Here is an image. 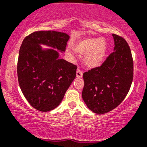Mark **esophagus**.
Masks as SVG:
<instances>
[{
    "instance_id": "34e87169",
    "label": "esophagus",
    "mask_w": 147,
    "mask_h": 147,
    "mask_svg": "<svg viewBox=\"0 0 147 147\" xmlns=\"http://www.w3.org/2000/svg\"><path fill=\"white\" fill-rule=\"evenodd\" d=\"M82 76V71L80 70V69H77L76 71V77L77 78H81Z\"/></svg>"
}]
</instances>
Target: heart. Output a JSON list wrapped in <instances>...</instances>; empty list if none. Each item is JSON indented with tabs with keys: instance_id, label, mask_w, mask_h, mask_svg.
<instances>
[{
	"instance_id": "1",
	"label": "heart",
	"mask_w": 147,
	"mask_h": 147,
	"mask_svg": "<svg viewBox=\"0 0 147 147\" xmlns=\"http://www.w3.org/2000/svg\"><path fill=\"white\" fill-rule=\"evenodd\" d=\"M76 52L86 53L85 63L90 68L99 67L103 62L106 53V45L103 39L90 38L82 40L74 48Z\"/></svg>"
}]
</instances>
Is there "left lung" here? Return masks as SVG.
<instances>
[{
	"label": "left lung",
	"instance_id": "1",
	"mask_svg": "<svg viewBox=\"0 0 147 147\" xmlns=\"http://www.w3.org/2000/svg\"><path fill=\"white\" fill-rule=\"evenodd\" d=\"M114 52L100 67L82 75V97L87 108L102 115L111 111L123 101L133 79V61L129 46L123 37L113 34Z\"/></svg>",
	"mask_w": 147,
	"mask_h": 147
}]
</instances>
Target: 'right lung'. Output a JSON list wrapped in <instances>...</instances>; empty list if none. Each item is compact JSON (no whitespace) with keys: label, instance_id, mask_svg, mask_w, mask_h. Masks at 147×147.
<instances>
[{"label":"right lung","instance_id":"obj_1","mask_svg":"<svg viewBox=\"0 0 147 147\" xmlns=\"http://www.w3.org/2000/svg\"><path fill=\"white\" fill-rule=\"evenodd\" d=\"M69 36L54 30L37 31L25 37L19 50L17 75L24 96L34 108L49 112L57 108L76 76L77 67L52 49L65 52Z\"/></svg>","mask_w":147,"mask_h":147}]
</instances>
